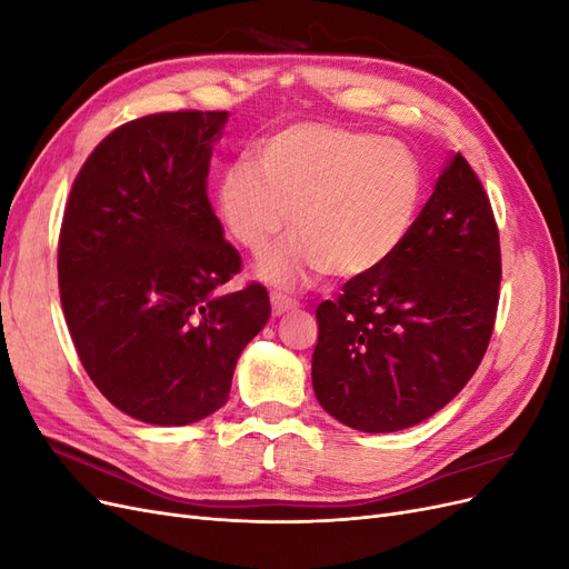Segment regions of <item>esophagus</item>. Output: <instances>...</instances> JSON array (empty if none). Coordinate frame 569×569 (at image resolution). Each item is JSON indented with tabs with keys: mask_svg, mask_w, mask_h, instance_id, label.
Segmentation results:
<instances>
[{
	"mask_svg": "<svg viewBox=\"0 0 569 569\" xmlns=\"http://www.w3.org/2000/svg\"><path fill=\"white\" fill-rule=\"evenodd\" d=\"M270 303H272V313L274 316H282L287 311H295V308L299 306L297 299H291L287 295H282V291H272L270 295Z\"/></svg>",
	"mask_w": 569,
	"mask_h": 569,
	"instance_id": "1",
	"label": "esophagus"
}]
</instances>
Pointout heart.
Here are the masks:
<instances>
[{"mask_svg":"<svg viewBox=\"0 0 569 569\" xmlns=\"http://www.w3.org/2000/svg\"><path fill=\"white\" fill-rule=\"evenodd\" d=\"M256 162L222 170L216 206L222 226L253 256L272 251L263 278L295 287L316 272L363 278L401 249L422 199V166L391 137L330 123L289 126L258 147Z\"/></svg>","mask_w":569,"mask_h":569,"instance_id":"b5f03b06","label":"heart"}]
</instances>
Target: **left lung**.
Returning <instances> with one entry per match:
<instances>
[{"label":"left lung","instance_id":"left-lung-1","mask_svg":"<svg viewBox=\"0 0 569 569\" xmlns=\"http://www.w3.org/2000/svg\"><path fill=\"white\" fill-rule=\"evenodd\" d=\"M498 287L491 201L456 153L401 249L318 306L320 406L360 432H399L435 416L487 353Z\"/></svg>","mask_w":569,"mask_h":569}]
</instances>
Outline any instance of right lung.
<instances>
[{
  "mask_svg": "<svg viewBox=\"0 0 569 569\" xmlns=\"http://www.w3.org/2000/svg\"><path fill=\"white\" fill-rule=\"evenodd\" d=\"M228 111L128 120L82 163L59 232V295L94 387L130 418L189 425L228 403L237 358L270 318L209 201Z\"/></svg>",
  "mask_w": 569,
  "mask_h": 569,
  "instance_id": "1",
  "label": "right lung"
}]
</instances>
